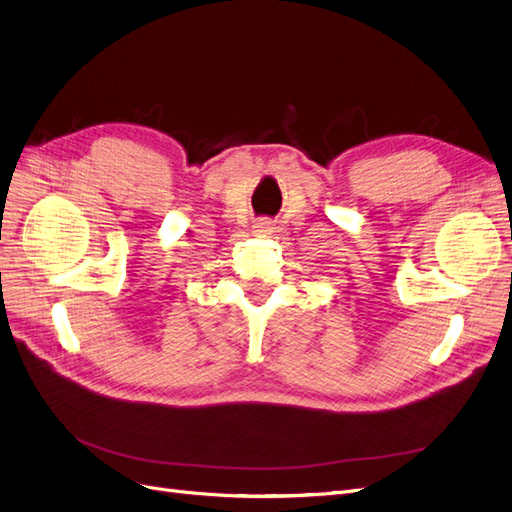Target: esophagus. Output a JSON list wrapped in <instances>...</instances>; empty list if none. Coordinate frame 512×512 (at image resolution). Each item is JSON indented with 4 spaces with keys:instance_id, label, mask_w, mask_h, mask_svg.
<instances>
[{
    "instance_id": "1",
    "label": "esophagus",
    "mask_w": 512,
    "mask_h": 512,
    "mask_svg": "<svg viewBox=\"0 0 512 512\" xmlns=\"http://www.w3.org/2000/svg\"><path fill=\"white\" fill-rule=\"evenodd\" d=\"M254 232H258V235H271V232H273V222L267 220V218H260L254 224Z\"/></svg>"
}]
</instances>
